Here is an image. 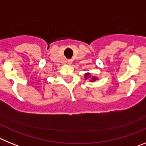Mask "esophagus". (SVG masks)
Wrapping results in <instances>:
<instances>
[{"mask_svg":"<svg viewBox=\"0 0 146 146\" xmlns=\"http://www.w3.org/2000/svg\"><path fill=\"white\" fill-rule=\"evenodd\" d=\"M68 62H69V63H70V61H68Z\"/></svg>","mask_w":146,"mask_h":146,"instance_id":"34e87169","label":"esophagus"}]
</instances>
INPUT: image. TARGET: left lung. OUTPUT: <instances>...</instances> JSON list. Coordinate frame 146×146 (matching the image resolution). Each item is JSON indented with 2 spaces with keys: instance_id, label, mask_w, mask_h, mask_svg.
<instances>
[{
  "instance_id": "left-lung-1",
  "label": "left lung",
  "mask_w": 146,
  "mask_h": 146,
  "mask_svg": "<svg viewBox=\"0 0 146 146\" xmlns=\"http://www.w3.org/2000/svg\"><path fill=\"white\" fill-rule=\"evenodd\" d=\"M91 76H90V73H86L85 75H84V78H85V79H87V78H90L91 77ZM97 79V78H96V77H92V80H91V82H94V81H96V80Z\"/></svg>"
}]
</instances>
